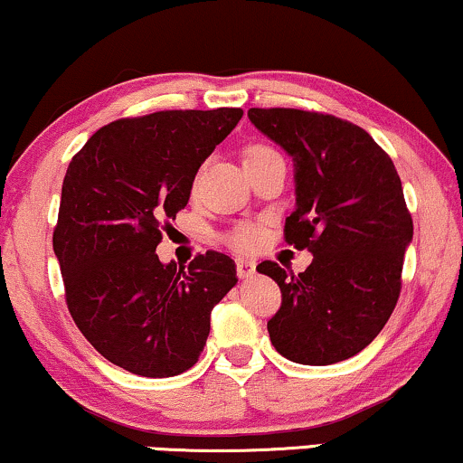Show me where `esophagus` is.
Here are the masks:
<instances>
[{
    "label": "esophagus",
    "mask_w": 463,
    "mask_h": 463,
    "mask_svg": "<svg viewBox=\"0 0 463 463\" xmlns=\"http://www.w3.org/2000/svg\"><path fill=\"white\" fill-rule=\"evenodd\" d=\"M236 272H238V277H241V279H250L255 275V261L238 258L236 260Z\"/></svg>",
    "instance_id": "esophagus-1"
}]
</instances>
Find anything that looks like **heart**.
Returning <instances> with one entry per match:
<instances>
[{"instance_id": "b5f03b06", "label": "heart", "mask_w": 463, "mask_h": 463, "mask_svg": "<svg viewBox=\"0 0 463 463\" xmlns=\"http://www.w3.org/2000/svg\"><path fill=\"white\" fill-rule=\"evenodd\" d=\"M270 154L277 152L264 144H253L244 150V161L270 156ZM261 241H264V232H261V227L255 225V222H241V225H236L233 230L225 233V242L236 250H253L260 247Z\"/></svg>"}]
</instances>
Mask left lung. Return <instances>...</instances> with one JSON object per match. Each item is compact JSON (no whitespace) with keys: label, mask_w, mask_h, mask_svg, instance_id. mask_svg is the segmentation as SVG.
Wrapping results in <instances>:
<instances>
[{"label":"left lung","mask_w":463,"mask_h":463,"mask_svg":"<svg viewBox=\"0 0 463 463\" xmlns=\"http://www.w3.org/2000/svg\"><path fill=\"white\" fill-rule=\"evenodd\" d=\"M249 119L294 158L296 210L285 242L313 253L300 275L275 261L281 307L268 319L279 354L333 364L364 350L395 309L412 216L391 156L367 130L328 113L249 109Z\"/></svg>","instance_id":"obj_1"}]
</instances>
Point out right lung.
<instances>
[{
    "label": "right lung",
    "instance_id": "right-lung-1",
    "mask_svg": "<svg viewBox=\"0 0 463 463\" xmlns=\"http://www.w3.org/2000/svg\"><path fill=\"white\" fill-rule=\"evenodd\" d=\"M242 109L156 111L107 124L68 165L53 250L68 311L107 361L171 378L203 352L214 305L238 283L219 250L161 264L158 242Z\"/></svg>",
    "mask_w": 463,
    "mask_h": 463
}]
</instances>
